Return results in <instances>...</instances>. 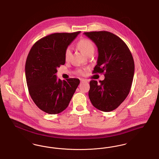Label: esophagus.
Segmentation results:
<instances>
[{"mask_svg": "<svg viewBox=\"0 0 159 159\" xmlns=\"http://www.w3.org/2000/svg\"><path fill=\"white\" fill-rule=\"evenodd\" d=\"M80 82H87V80L86 79H80Z\"/></svg>", "mask_w": 159, "mask_h": 159, "instance_id": "esophagus-1", "label": "esophagus"}]
</instances>
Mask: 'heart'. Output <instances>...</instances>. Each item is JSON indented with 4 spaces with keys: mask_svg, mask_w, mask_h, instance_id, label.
<instances>
[{
    "mask_svg": "<svg viewBox=\"0 0 159 159\" xmlns=\"http://www.w3.org/2000/svg\"><path fill=\"white\" fill-rule=\"evenodd\" d=\"M77 46L80 50L86 55H87L91 51H94L95 49L93 43L88 39H80L77 42ZM71 55V49L70 46H68L66 48L64 52V58L66 61L69 60ZM77 73L80 75H84L85 74V70L82 69H78L77 70Z\"/></svg>",
    "mask_w": 159,
    "mask_h": 159,
    "instance_id": "heart-1",
    "label": "heart"
}]
</instances>
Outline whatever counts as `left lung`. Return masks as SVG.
Returning <instances> with one entry per match:
<instances>
[{
    "mask_svg": "<svg viewBox=\"0 0 159 159\" xmlns=\"http://www.w3.org/2000/svg\"><path fill=\"white\" fill-rule=\"evenodd\" d=\"M98 50L97 64L93 73H104L105 79L91 80L89 97L101 111L116 109L126 98L130 90L135 71L132 55L120 38L107 31L84 32Z\"/></svg>",
    "mask_w": 159,
    "mask_h": 159,
    "instance_id": "left-lung-1",
    "label": "left lung"
}]
</instances>
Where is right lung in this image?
I'll return each instance as SVG.
<instances>
[{
    "label": "right lung",
    "instance_id": "obj_1",
    "mask_svg": "<svg viewBox=\"0 0 159 159\" xmlns=\"http://www.w3.org/2000/svg\"><path fill=\"white\" fill-rule=\"evenodd\" d=\"M80 31L56 33L42 38L31 47L25 66L31 98L43 111L50 114L64 111L80 83L79 79H58L57 68L64 65V52Z\"/></svg>",
    "mask_w": 159,
    "mask_h": 159
}]
</instances>
